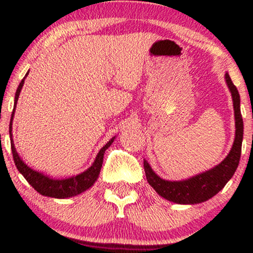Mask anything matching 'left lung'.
<instances>
[{
  "label": "left lung",
  "mask_w": 253,
  "mask_h": 253,
  "mask_svg": "<svg viewBox=\"0 0 253 253\" xmlns=\"http://www.w3.org/2000/svg\"><path fill=\"white\" fill-rule=\"evenodd\" d=\"M226 82L232 97H233L234 115H236V139L233 147L228 156L217 167L210 171L200 173L195 177L181 182H171L162 179L153 172L146 161L144 162V169L146 173V179L151 187L164 199L169 201L182 203V205H194L207 201L208 199L216 195L226 185L233 173L236 172L239 165L240 155H242V143L244 134V123L242 113H240V96L231 77L226 74Z\"/></svg>",
  "instance_id": "1"
}]
</instances>
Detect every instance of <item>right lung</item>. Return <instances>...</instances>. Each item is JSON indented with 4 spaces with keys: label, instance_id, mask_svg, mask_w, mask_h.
Instances as JSON below:
<instances>
[{
    "label": "right lung",
    "instance_id": "add662e5",
    "mask_svg": "<svg viewBox=\"0 0 253 253\" xmlns=\"http://www.w3.org/2000/svg\"><path fill=\"white\" fill-rule=\"evenodd\" d=\"M27 75L28 72L26 74V76H27ZM24 82H25V77L24 80L20 82L19 86H17L16 94H15V102H14V109H13V113H11L10 124H9L11 153H13L14 163H15L17 170L22 173V176L25 177L26 181L30 183L38 193L42 194L43 196L56 197V199H66V197H71L83 193L84 190L89 189V188L91 187V185L95 183V181L97 179L101 167H102V163H103L104 151L112 145L114 138L104 145L102 149L100 150V152H98L94 164H92L88 170L81 173V175H77L75 177H71V178H66V179H53V178H50V177L42 175V173L32 170L31 168H28L27 165L21 161V158H20L19 155H17L15 146H14V143H13V139H11V121H13L14 110H15L17 98H19L20 91H21Z\"/></svg>",
    "mask_w": 253,
    "mask_h": 253
}]
</instances>
